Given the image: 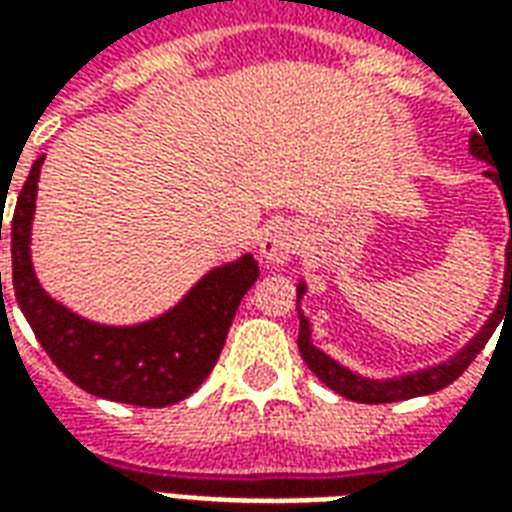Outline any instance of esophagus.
<instances>
[{"mask_svg": "<svg viewBox=\"0 0 512 512\" xmlns=\"http://www.w3.org/2000/svg\"><path fill=\"white\" fill-rule=\"evenodd\" d=\"M301 230L293 222H274L260 238V255L266 257V263L282 266L299 255Z\"/></svg>", "mask_w": 512, "mask_h": 512, "instance_id": "obj_1", "label": "esophagus"}]
</instances>
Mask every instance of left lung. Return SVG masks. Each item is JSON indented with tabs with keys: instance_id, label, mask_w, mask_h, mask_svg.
<instances>
[{
	"instance_id": "obj_1",
	"label": "left lung",
	"mask_w": 512,
	"mask_h": 512,
	"mask_svg": "<svg viewBox=\"0 0 512 512\" xmlns=\"http://www.w3.org/2000/svg\"><path fill=\"white\" fill-rule=\"evenodd\" d=\"M472 156L483 158L488 161V147L483 145V139L477 134H472ZM496 183H502L496 172H488ZM502 191H505V202H507V219H510V244H507V274H505V296H502V304L496 307V312L488 318L485 323V329L477 337H474L472 343L463 348L461 354L450 359V362H444L439 367H430V370H422V373H414V376H403L397 378V381H370V378H359L354 376L351 370H345L340 367L334 359L318 351L315 345L310 343V323L307 318L301 315L299 321V351L304 356V362L310 367L315 376L321 378L323 384L334 389L337 395L348 397V400H356V403H395V400H408V397H419V395H430V392H436V389H444L447 384H452L455 378L461 376L466 367L472 365L474 356L480 354L485 348V343L491 340V334H494L496 323L502 321V310L507 307V301L512 299V186L510 183H502ZM304 293V285H299V296Z\"/></svg>"
}]
</instances>
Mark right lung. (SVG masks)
<instances>
[{"label": "right lung", "instance_id": "1", "mask_svg": "<svg viewBox=\"0 0 512 512\" xmlns=\"http://www.w3.org/2000/svg\"><path fill=\"white\" fill-rule=\"evenodd\" d=\"M40 164L43 156L32 164L18 194L10 219V252L18 307L43 351L73 384L95 397L145 408H164L189 397L216 365L235 310L260 274L252 255L213 268L175 310L156 321L128 329L84 321L46 296L32 271L29 224L35 213Z\"/></svg>", "mask_w": 512, "mask_h": 512}]
</instances>
